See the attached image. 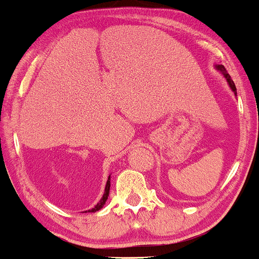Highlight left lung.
Returning a JSON list of instances; mask_svg holds the SVG:
<instances>
[{
  "mask_svg": "<svg viewBox=\"0 0 259 259\" xmlns=\"http://www.w3.org/2000/svg\"><path fill=\"white\" fill-rule=\"evenodd\" d=\"M214 67H215V69L218 70V72H221V73L223 74V75H224V78L227 79L229 86H230L231 91H233L234 94H235V96H236V86H235L234 81H233V80H231L230 75H229L228 72H227V69H225V68H224V65H223V64H215Z\"/></svg>",
  "mask_w": 259,
  "mask_h": 259,
  "instance_id": "left-lung-1",
  "label": "left lung"
}]
</instances>
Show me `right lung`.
<instances>
[{
	"instance_id": "add662e5",
	"label": "right lung",
	"mask_w": 259,
	"mask_h": 259,
	"mask_svg": "<svg viewBox=\"0 0 259 259\" xmlns=\"http://www.w3.org/2000/svg\"><path fill=\"white\" fill-rule=\"evenodd\" d=\"M109 189H111V175H109V177H108V180H107V183H106L105 194H103L102 197H101V200H100L99 203H97L96 206H95L94 208H92V209L85 210V212H91V213H95V212H97V210H100L101 208H102L103 206H105L106 201L108 200V196H109Z\"/></svg>"
}]
</instances>
